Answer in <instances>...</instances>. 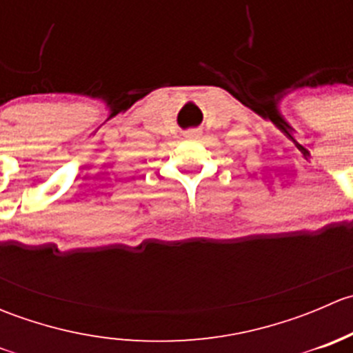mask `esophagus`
<instances>
[{"label":"esophagus","mask_w":353,"mask_h":353,"mask_svg":"<svg viewBox=\"0 0 353 353\" xmlns=\"http://www.w3.org/2000/svg\"><path fill=\"white\" fill-rule=\"evenodd\" d=\"M188 137H190V138L199 137V130H190V131H188Z\"/></svg>","instance_id":"esophagus-1"}]
</instances>
